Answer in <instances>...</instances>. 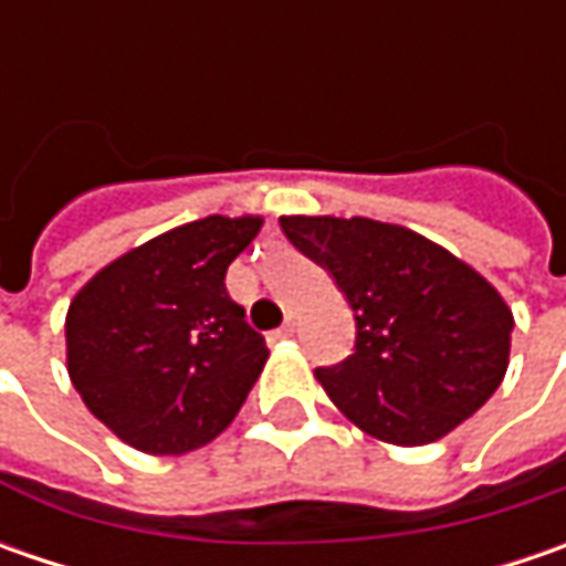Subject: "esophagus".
Masks as SVG:
<instances>
[{
    "mask_svg": "<svg viewBox=\"0 0 566 566\" xmlns=\"http://www.w3.org/2000/svg\"><path fill=\"white\" fill-rule=\"evenodd\" d=\"M295 331H298V324H295V317H286V324H283V327H280V331H276V337H295Z\"/></svg>",
    "mask_w": 566,
    "mask_h": 566,
    "instance_id": "obj_1",
    "label": "esophagus"
}]
</instances>
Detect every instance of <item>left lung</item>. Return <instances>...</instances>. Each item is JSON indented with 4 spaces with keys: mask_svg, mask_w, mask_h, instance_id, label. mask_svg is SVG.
I'll return each mask as SVG.
<instances>
[{
    "mask_svg": "<svg viewBox=\"0 0 566 566\" xmlns=\"http://www.w3.org/2000/svg\"><path fill=\"white\" fill-rule=\"evenodd\" d=\"M280 227L331 271L353 308L356 353L315 378L365 434L431 444L501 387L513 312L467 261L368 217H280Z\"/></svg>",
    "mask_w": 566,
    "mask_h": 566,
    "instance_id": "left-lung-1",
    "label": "left lung"
}]
</instances>
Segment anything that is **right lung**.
<instances>
[{"instance_id": "right-lung-1", "label": "right lung", "mask_w": 566, "mask_h": 566, "mask_svg": "<svg viewBox=\"0 0 566 566\" xmlns=\"http://www.w3.org/2000/svg\"><path fill=\"white\" fill-rule=\"evenodd\" d=\"M261 217H205L125 251L94 273L65 315L69 378L128 447L179 457L235 419L268 346L227 293V268Z\"/></svg>"}]
</instances>
